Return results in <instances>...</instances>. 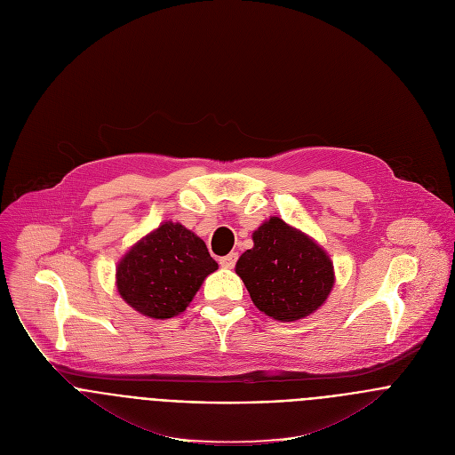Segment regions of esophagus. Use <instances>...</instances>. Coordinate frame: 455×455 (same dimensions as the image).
<instances>
[{"label": "esophagus", "instance_id": "esophagus-1", "mask_svg": "<svg viewBox=\"0 0 455 455\" xmlns=\"http://www.w3.org/2000/svg\"><path fill=\"white\" fill-rule=\"evenodd\" d=\"M235 261H237V252H230L220 259L221 267H225V268H232L235 265Z\"/></svg>", "mask_w": 455, "mask_h": 455}]
</instances>
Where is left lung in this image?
Listing matches in <instances>:
<instances>
[{
	"instance_id": "1",
	"label": "left lung",
	"mask_w": 455,
	"mask_h": 455,
	"mask_svg": "<svg viewBox=\"0 0 455 455\" xmlns=\"http://www.w3.org/2000/svg\"><path fill=\"white\" fill-rule=\"evenodd\" d=\"M252 241L254 247L237 259L235 275L261 313L294 322L325 304L335 270L315 239L280 218H270L252 232Z\"/></svg>"
}]
</instances>
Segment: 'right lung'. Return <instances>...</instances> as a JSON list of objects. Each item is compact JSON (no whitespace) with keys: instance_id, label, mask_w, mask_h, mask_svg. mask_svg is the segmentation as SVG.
<instances>
[{"instance_id":"1","label":"right lung","mask_w":455,"mask_h":455,"mask_svg":"<svg viewBox=\"0 0 455 455\" xmlns=\"http://www.w3.org/2000/svg\"><path fill=\"white\" fill-rule=\"evenodd\" d=\"M214 270L218 263L201 237L180 223L164 221L118 261L116 289L140 315L166 320L188 307Z\"/></svg>"}]
</instances>
